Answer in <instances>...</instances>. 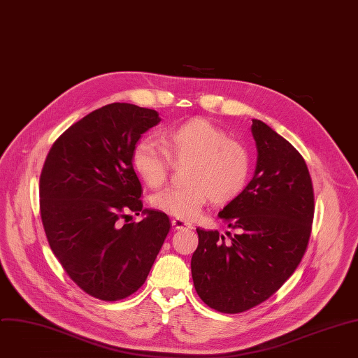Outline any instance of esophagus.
<instances>
[{"label": "esophagus", "mask_w": 358, "mask_h": 358, "mask_svg": "<svg viewBox=\"0 0 358 358\" xmlns=\"http://www.w3.org/2000/svg\"><path fill=\"white\" fill-rule=\"evenodd\" d=\"M171 223H173V226H174L177 230H181V229H185V227H191V226H189L187 222H184L182 219H173Z\"/></svg>", "instance_id": "1"}]
</instances>
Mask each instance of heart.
I'll return each mask as SVG.
<instances>
[{"label": "heart", "mask_w": 358, "mask_h": 358, "mask_svg": "<svg viewBox=\"0 0 358 358\" xmlns=\"http://www.w3.org/2000/svg\"><path fill=\"white\" fill-rule=\"evenodd\" d=\"M163 143L142 139L134 149V167L148 185L159 187L167 180L171 157L191 163L187 185L167 187L152 196L156 209L189 220L201 213L209 196L222 203L243 189L250 169L246 148L206 119H189L167 129Z\"/></svg>", "instance_id": "heart-1"}]
</instances>
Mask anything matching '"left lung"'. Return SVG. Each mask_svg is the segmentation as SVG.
I'll list each match as a JSON object with an SVG mask.
<instances>
[{
	"label": "left lung",
	"instance_id": "left-lung-1",
	"mask_svg": "<svg viewBox=\"0 0 358 358\" xmlns=\"http://www.w3.org/2000/svg\"><path fill=\"white\" fill-rule=\"evenodd\" d=\"M257 148L253 178L219 217L236 233L196 229L191 259L199 298L222 313L249 310L294 274L308 248L315 198L299 152L268 125L253 119Z\"/></svg>",
	"mask_w": 358,
	"mask_h": 358
}]
</instances>
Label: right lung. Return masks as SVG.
<instances>
[{
	"mask_svg": "<svg viewBox=\"0 0 358 358\" xmlns=\"http://www.w3.org/2000/svg\"><path fill=\"white\" fill-rule=\"evenodd\" d=\"M162 121L155 109L113 102L71 125L52 146L39 181L49 246L88 295L119 301L136 292L170 230L166 213L143 209L132 155ZM129 210L144 219L123 222Z\"/></svg>",
	"mask_w": 358,
	"mask_h": 358,
	"instance_id": "add662e5",
	"label": "right lung"
}]
</instances>
